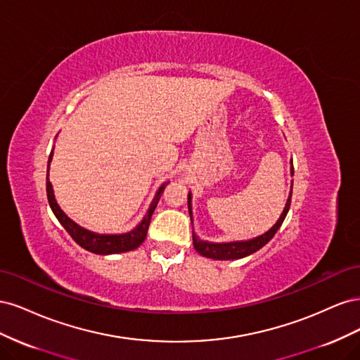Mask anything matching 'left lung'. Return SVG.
<instances>
[{
	"mask_svg": "<svg viewBox=\"0 0 360 360\" xmlns=\"http://www.w3.org/2000/svg\"><path fill=\"white\" fill-rule=\"evenodd\" d=\"M292 172H294V168L291 167V174ZM291 193H292V184H291L290 197L287 200L284 212H282L278 222L274 226H271L266 234L259 236V237H255V238H252V240L230 242V243H209V242H202V240H198V237L193 234V248H195V250H197L200 255L207 257V258H213V259H237V258H243V257H248L250 254L257 252L258 249L263 248L266 243H269L271 240V238H274V236L279 230V226L282 225V222H284L285 216H287V213L290 210ZM188 207H189V214H191V219H192L191 193L188 195Z\"/></svg>",
	"mask_w": 360,
	"mask_h": 360,
	"instance_id": "left-lung-1",
	"label": "left lung"
}]
</instances>
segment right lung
I'll return each mask as SVG.
<instances>
[{"label":"right lung","mask_w":360,"mask_h":360,"mask_svg":"<svg viewBox=\"0 0 360 360\" xmlns=\"http://www.w3.org/2000/svg\"><path fill=\"white\" fill-rule=\"evenodd\" d=\"M51 160H52V151H51L49 160H48V172H49ZM167 184L168 183H163L159 188L155 200L150 204L148 213L146 214L143 222H141L134 231L126 233V234H115V236H105V234H96L91 231H86L79 225H76L73 221H70L69 217L63 213V210L60 209L57 201H56V197H53V191H52V184L49 181V177L46 179V193H48V201H49V205H51L53 214L57 216V219L64 226V230L70 234L73 240L79 246H82L84 249L90 250V252L108 255V254H120V252H127V250H134L146 240L148 225L151 221V214H153L156 205L160 200V195H162L163 189H165Z\"/></svg>","instance_id":"add662e5"}]
</instances>
